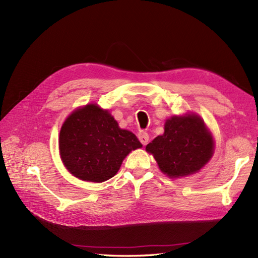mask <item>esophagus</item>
Instances as JSON below:
<instances>
[{"mask_svg": "<svg viewBox=\"0 0 258 258\" xmlns=\"http://www.w3.org/2000/svg\"><path fill=\"white\" fill-rule=\"evenodd\" d=\"M149 134H147L146 132H140L139 133V140L141 141V143L143 145H146L147 142H149Z\"/></svg>", "mask_w": 258, "mask_h": 258, "instance_id": "1", "label": "esophagus"}]
</instances>
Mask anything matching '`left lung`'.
Wrapping results in <instances>:
<instances>
[{"label": "left lung", "instance_id": "8db88e82", "mask_svg": "<svg viewBox=\"0 0 258 258\" xmlns=\"http://www.w3.org/2000/svg\"><path fill=\"white\" fill-rule=\"evenodd\" d=\"M161 171L168 177H183L199 172L211 160L214 140L199 115L173 116L164 125V134L146 145Z\"/></svg>", "mask_w": 258, "mask_h": 258}]
</instances>
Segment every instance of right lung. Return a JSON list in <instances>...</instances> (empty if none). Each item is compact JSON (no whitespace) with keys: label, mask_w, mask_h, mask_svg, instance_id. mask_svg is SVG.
I'll list each match as a JSON object with an SVG mask.
<instances>
[{"label":"right lung","mask_w":258,"mask_h":258,"mask_svg":"<svg viewBox=\"0 0 258 258\" xmlns=\"http://www.w3.org/2000/svg\"><path fill=\"white\" fill-rule=\"evenodd\" d=\"M143 146L127 130L119 128L106 109L89 104L65 119L58 138L68 171L86 182L101 183L117 173L124 158Z\"/></svg>","instance_id":"right-lung-1"}]
</instances>
